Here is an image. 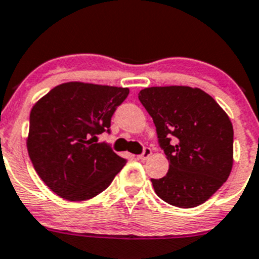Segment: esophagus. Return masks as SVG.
<instances>
[{
    "instance_id": "esophagus-1",
    "label": "esophagus",
    "mask_w": 259,
    "mask_h": 259,
    "mask_svg": "<svg viewBox=\"0 0 259 259\" xmlns=\"http://www.w3.org/2000/svg\"><path fill=\"white\" fill-rule=\"evenodd\" d=\"M151 154H152V149L148 148V147H146V148L143 149V152H142V153L139 154V156H138V158L142 159V161H144V159L148 158V157L151 156Z\"/></svg>"
}]
</instances>
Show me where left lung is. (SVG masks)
I'll return each instance as SVG.
<instances>
[{
    "label": "left lung",
    "mask_w": 259,
    "mask_h": 259,
    "mask_svg": "<svg viewBox=\"0 0 259 259\" xmlns=\"http://www.w3.org/2000/svg\"><path fill=\"white\" fill-rule=\"evenodd\" d=\"M138 98L153 118L170 168L151 179L154 192L171 206L193 208L228 180L233 167L234 130L219 103L202 89L152 87Z\"/></svg>",
    "instance_id": "left-lung-1"
}]
</instances>
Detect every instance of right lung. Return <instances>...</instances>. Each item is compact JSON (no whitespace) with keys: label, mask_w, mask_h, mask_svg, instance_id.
<instances>
[{"label":"right lung","mask_w":259,"mask_h":259,"mask_svg":"<svg viewBox=\"0 0 259 259\" xmlns=\"http://www.w3.org/2000/svg\"><path fill=\"white\" fill-rule=\"evenodd\" d=\"M127 94V88L71 81L33 106L28 153L53 193L72 202L91 199L124 167L126 159L97 141L102 133L110 134L111 117Z\"/></svg>","instance_id":"add662e5"}]
</instances>
